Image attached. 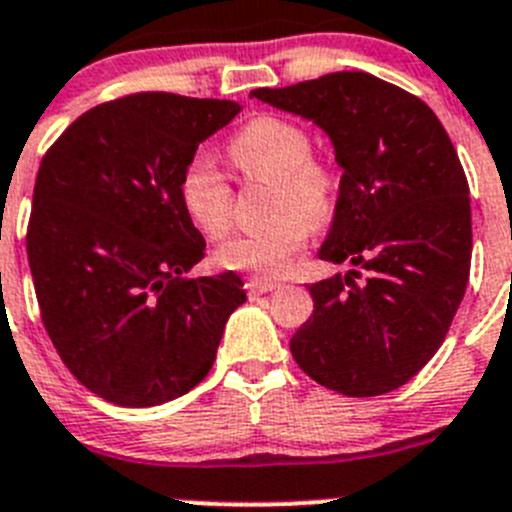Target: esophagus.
<instances>
[{
    "instance_id": "obj_1",
    "label": "esophagus",
    "mask_w": 512,
    "mask_h": 512,
    "mask_svg": "<svg viewBox=\"0 0 512 512\" xmlns=\"http://www.w3.org/2000/svg\"><path fill=\"white\" fill-rule=\"evenodd\" d=\"M280 288V283L275 280H265V278H250L247 280V290H250V296H262V293H270V290Z\"/></svg>"
}]
</instances>
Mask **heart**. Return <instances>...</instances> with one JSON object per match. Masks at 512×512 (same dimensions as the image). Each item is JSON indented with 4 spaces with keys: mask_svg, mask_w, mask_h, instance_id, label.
I'll use <instances>...</instances> for the list:
<instances>
[{
    "mask_svg": "<svg viewBox=\"0 0 512 512\" xmlns=\"http://www.w3.org/2000/svg\"><path fill=\"white\" fill-rule=\"evenodd\" d=\"M234 168L252 181L275 186L273 224L237 234L216 247V262L227 270L273 278L285 273L306 247L308 229L324 227L339 199V173L311 155V135L301 124L280 117H257L229 142ZM181 199L191 222L209 237L232 224V186L209 155L188 160L181 176Z\"/></svg>",
    "mask_w": 512,
    "mask_h": 512,
    "instance_id": "1",
    "label": "heart"
}]
</instances>
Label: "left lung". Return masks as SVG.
Instances as JSON below:
<instances>
[{
  "label": "left lung",
  "instance_id": "8db88e82",
  "mask_svg": "<svg viewBox=\"0 0 512 512\" xmlns=\"http://www.w3.org/2000/svg\"><path fill=\"white\" fill-rule=\"evenodd\" d=\"M250 96L324 130L342 168L319 257L352 270L308 285L293 359L349 398L390 393L434 357L467 290L472 209L457 150L418 96L365 71Z\"/></svg>",
  "mask_w": 512,
  "mask_h": 512
}]
</instances>
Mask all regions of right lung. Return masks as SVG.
Listing matches in <instances>:
<instances>
[{"instance_id": "obj_1", "label": "right lung", "mask_w": 512, "mask_h": 512, "mask_svg": "<svg viewBox=\"0 0 512 512\" xmlns=\"http://www.w3.org/2000/svg\"><path fill=\"white\" fill-rule=\"evenodd\" d=\"M239 112L237 101L124 96L81 114L40 163L27 260L45 331L109 403L150 408L196 388L247 301L232 270L183 278L206 250L183 168Z\"/></svg>"}]
</instances>
